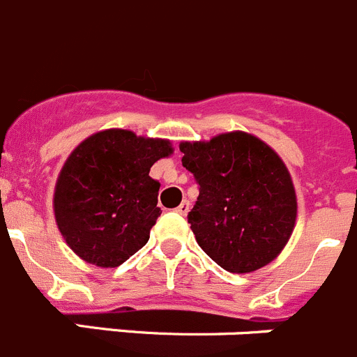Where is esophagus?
Returning <instances> with one entry per match:
<instances>
[{
	"label": "esophagus",
	"instance_id": "34e87169",
	"mask_svg": "<svg viewBox=\"0 0 357 357\" xmlns=\"http://www.w3.org/2000/svg\"><path fill=\"white\" fill-rule=\"evenodd\" d=\"M176 211H178L179 215H186V213H188V211H190V202H188L185 199V201H183L178 208H176Z\"/></svg>",
	"mask_w": 357,
	"mask_h": 357
}]
</instances>
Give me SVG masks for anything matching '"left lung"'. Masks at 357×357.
<instances>
[{
    "label": "left lung",
    "instance_id": "1",
    "mask_svg": "<svg viewBox=\"0 0 357 357\" xmlns=\"http://www.w3.org/2000/svg\"><path fill=\"white\" fill-rule=\"evenodd\" d=\"M179 151L199 185L188 213L199 247L233 274L255 272L278 258L297 217L291 176L278 153L245 131L181 142Z\"/></svg>",
    "mask_w": 357,
    "mask_h": 357
}]
</instances>
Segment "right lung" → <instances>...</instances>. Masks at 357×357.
<instances>
[{
  "label": "right lung",
  "instance_id": "1",
  "mask_svg": "<svg viewBox=\"0 0 357 357\" xmlns=\"http://www.w3.org/2000/svg\"><path fill=\"white\" fill-rule=\"evenodd\" d=\"M169 155V140L115 128L91 135L70 153L53 210L63 240L83 261L114 268L146 245L162 213L160 183L149 171Z\"/></svg>",
  "mask_w": 357,
  "mask_h": 357
}]
</instances>
